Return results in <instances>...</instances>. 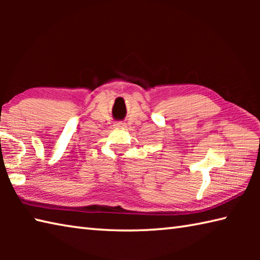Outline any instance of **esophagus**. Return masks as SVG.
<instances>
[{
  "label": "esophagus",
  "instance_id": "obj_1",
  "mask_svg": "<svg viewBox=\"0 0 260 260\" xmlns=\"http://www.w3.org/2000/svg\"><path fill=\"white\" fill-rule=\"evenodd\" d=\"M113 126L116 127V128H125L126 124H125V122H122V121H117V122H114Z\"/></svg>",
  "mask_w": 260,
  "mask_h": 260
}]
</instances>
